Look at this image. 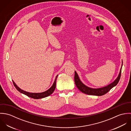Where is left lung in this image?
<instances>
[{
  "label": "left lung",
  "instance_id": "1",
  "mask_svg": "<svg viewBox=\"0 0 131 131\" xmlns=\"http://www.w3.org/2000/svg\"><path fill=\"white\" fill-rule=\"evenodd\" d=\"M122 66H123V60H122V67L121 68L120 71L117 77L113 82L106 86H104L101 88H93L89 87L86 85H85L81 81L79 75L75 71V77H74L75 84L77 87L78 88V89L83 93L86 94L88 95H96V96L103 95L107 93L111 89H112L113 87L115 86L118 83L121 78Z\"/></svg>",
  "mask_w": 131,
  "mask_h": 131
}]
</instances>
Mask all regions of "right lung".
Instances as JSON below:
<instances>
[{"instance_id":"1","label":"right lung","mask_w":131,"mask_h":131,"mask_svg":"<svg viewBox=\"0 0 131 131\" xmlns=\"http://www.w3.org/2000/svg\"><path fill=\"white\" fill-rule=\"evenodd\" d=\"M58 75H57L56 77V79L54 80V81L52 84V85L51 86V87L48 89L47 90L43 92H41V93H31V92H27L26 91H24L22 89H21L20 88H19V87L16 85V84L15 83V82L13 80L14 85L15 86V87H16V88L19 91V92L21 93L24 94L27 96H28L29 97L34 98V99H40V98H45L46 97L49 95H50L52 93L56 87V81Z\"/></svg>"}]
</instances>
